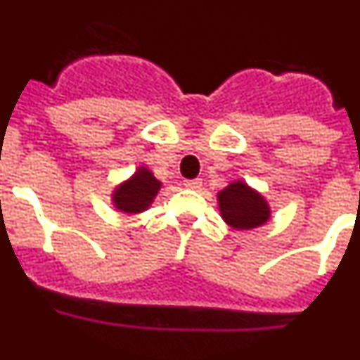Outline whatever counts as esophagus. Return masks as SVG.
<instances>
[{
  "label": "esophagus",
  "mask_w": 360,
  "mask_h": 360,
  "mask_svg": "<svg viewBox=\"0 0 360 360\" xmlns=\"http://www.w3.org/2000/svg\"><path fill=\"white\" fill-rule=\"evenodd\" d=\"M184 186L187 187V189H200V187H202V180H200V178H195V180H186V182H184Z\"/></svg>",
  "instance_id": "esophagus-1"
}]
</instances>
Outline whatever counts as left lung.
Listing matches in <instances>:
<instances>
[{"label":"left lung","mask_w":360,"mask_h":360,"mask_svg":"<svg viewBox=\"0 0 360 360\" xmlns=\"http://www.w3.org/2000/svg\"><path fill=\"white\" fill-rule=\"evenodd\" d=\"M218 203L225 221L241 231L259 227L270 216L265 200L243 182H234L225 187L218 195Z\"/></svg>","instance_id":"8db88e82"}]
</instances>
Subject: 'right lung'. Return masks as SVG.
Returning <instances> with one entry per match:
<instances>
[{"instance_id": "right-lung-1", "label": "right lung", "mask_w": 360, "mask_h": 360, "mask_svg": "<svg viewBox=\"0 0 360 360\" xmlns=\"http://www.w3.org/2000/svg\"><path fill=\"white\" fill-rule=\"evenodd\" d=\"M158 189H160V182L146 167H141L129 182L117 187L113 193V202H115V207L124 212H142L149 207Z\"/></svg>"}]
</instances>
